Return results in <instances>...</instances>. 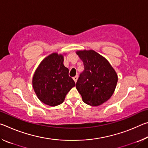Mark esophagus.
<instances>
[{
	"label": "esophagus",
	"mask_w": 148,
	"mask_h": 148,
	"mask_svg": "<svg viewBox=\"0 0 148 148\" xmlns=\"http://www.w3.org/2000/svg\"><path fill=\"white\" fill-rule=\"evenodd\" d=\"M77 77H78V76H75L74 77H73V79L74 80V82H77Z\"/></svg>",
	"instance_id": "esophagus-1"
}]
</instances>
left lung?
I'll return each instance as SVG.
<instances>
[{"label":"left lung","mask_w":148,"mask_h":148,"mask_svg":"<svg viewBox=\"0 0 148 148\" xmlns=\"http://www.w3.org/2000/svg\"><path fill=\"white\" fill-rule=\"evenodd\" d=\"M76 53L84 66L76 82V89L85 103L99 106L113 95L117 75L109 62L94 50L77 51Z\"/></svg>","instance_id":"1"}]
</instances>
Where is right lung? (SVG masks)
I'll return each instance as SVG.
<instances>
[{
	"mask_svg": "<svg viewBox=\"0 0 148 148\" xmlns=\"http://www.w3.org/2000/svg\"><path fill=\"white\" fill-rule=\"evenodd\" d=\"M63 61L62 55L51 53L40 62L32 77V87L37 97L50 106L62 103L66 94L76 86Z\"/></svg>",
	"mask_w": 148,
	"mask_h": 148,
	"instance_id": "add662e5",
	"label": "right lung"
}]
</instances>
